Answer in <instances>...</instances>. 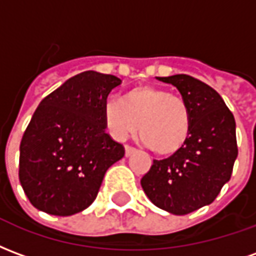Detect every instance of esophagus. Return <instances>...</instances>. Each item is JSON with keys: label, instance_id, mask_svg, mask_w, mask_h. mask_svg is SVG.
<instances>
[{"label": "esophagus", "instance_id": "34e87169", "mask_svg": "<svg viewBox=\"0 0 256 256\" xmlns=\"http://www.w3.org/2000/svg\"><path fill=\"white\" fill-rule=\"evenodd\" d=\"M136 150H136V148H133V146H130V145H124V155L126 156L133 155Z\"/></svg>", "mask_w": 256, "mask_h": 256}]
</instances>
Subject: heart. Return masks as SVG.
Here are the masks:
<instances>
[{"mask_svg":"<svg viewBox=\"0 0 256 256\" xmlns=\"http://www.w3.org/2000/svg\"><path fill=\"white\" fill-rule=\"evenodd\" d=\"M102 114L106 130L114 138H126L138 126L144 144L163 156L181 150L192 128V114L186 100L150 84L124 92L119 101H108Z\"/></svg>","mask_w":256,"mask_h":256,"instance_id":"heart-1","label":"heart"}]
</instances>
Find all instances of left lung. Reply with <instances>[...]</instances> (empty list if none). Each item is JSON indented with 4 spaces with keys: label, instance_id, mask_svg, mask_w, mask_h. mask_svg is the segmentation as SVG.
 <instances>
[{
    "label": "left lung",
    "instance_id": "1",
    "mask_svg": "<svg viewBox=\"0 0 256 256\" xmlns=\"http://www.w3.org/2000/svg\"><path fill=\"white\" fill-rule=\"evenodd\" d=\"M156 78L180 90L190 108L192 128L178 152L154 160L141 186L156 207L185 215L212 203L230 180L238 154L236 122L222 97L207 84L185 74Z\"/></svg>",
    "mask_w": 256,
    "mask_h": 256
}]
</instances>
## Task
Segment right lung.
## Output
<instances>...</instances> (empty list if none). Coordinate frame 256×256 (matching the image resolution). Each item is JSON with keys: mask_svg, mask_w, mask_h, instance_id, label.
<instances>
[{"mask_svg": "<svg viewBox=\"0 0 256 256\" xmlns=\"http://www.w3.org/2000/svg\"><path fill=\"white\" fill-rule=\"evenodd\" d=\"M122 84L115 75L84 71L46 96L20 142L19 180L36 208L68 216L88 208L106 170L124 156L106 133L104 106Z\"/></svg>", "mask_w": 256, "mask_h": 256, "instance_id": "add662e5", "label": "right lung"}]
</instances>
